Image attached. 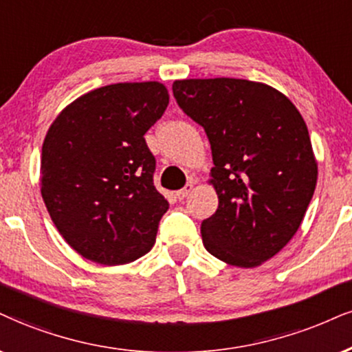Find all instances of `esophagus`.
Listing matches in <instances>:
<instances>
[{
    "mask_svg": "<svg viewBox=\"0 0 352 352\" xmlns=\"http://www.w3.org/2000/svg\"><path fill=\"white\" fill-rule=\"evenodd\" d=\"M192 188H194V186L190 184V183H189V184H186L183 189H179V190H177V192H176V197L179 199V201H183V199H186V197L189 196L190 192H192Z\"/></svg>",
    "mask_w": 352,
    "mask_h": 352,
    "instance_id": "obj_1",
    "label": "esophagus"
}]
</instances>
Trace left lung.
<instances>
[{"mask_svg": "<svg viewBox=\"0 0 352 352\" xmlns=\"http://www.w3.org/2000/svg\"><path fill=\"white\" fill-rule=\"evenodd\" d=\"M173 94L210 142L219 209L202 222L206 250L254 267L279 253L314 197L316 160L305 120L271 86L236 78L177 80Z\"/></svg>", "mask_w": 352, "mask_h": 352, "instance_id": "obj_1", "label": "left lung"}]
</instances>
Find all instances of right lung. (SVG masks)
<instances>
[{"label": "right lung", "mask_w": 352, "mask_h": 352, "mask_svg": "<svg viewBox=\"0 0 352 352\" xmlns=\"http://www.w3.org/2000/svg\"><path fill=\"white\" fill-rule=\"evenodd\" d=\"M168 102L158 81L102 86L65 107L47 132L42 199L60 235L89 261L127 264L153 246L168 201L153 184L145 133Z\"/></svg>", "instance_id": "add662e5"}]
</instances>
